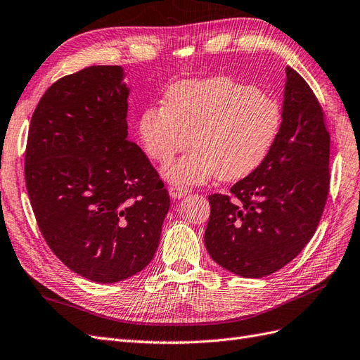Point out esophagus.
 I'll list each match as a JSON object with an SVG mask.
<instances>
[{"label":"esophagus","instance_id":"obj_1","mask_svg":"<svg viewBox=\"0 0 360 360\" xmlns=\"http://www.w3.org/2000/svg\"><path fill=\"white\" fill-rule=\"evenodd\" d=\"M188 193L186 188H181V186H171L169 188V195L172 198H181Z\"/></svg>","mask_w":360,"mask_h":360}]
</instances>
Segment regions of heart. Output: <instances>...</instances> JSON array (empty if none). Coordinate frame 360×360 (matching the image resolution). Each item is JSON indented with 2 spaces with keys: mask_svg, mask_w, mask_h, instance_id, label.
<instances>
[{
  "mask_svg": "<svg viewBox=\"0 0 360 360\" xmlns=\"http://www.w3.org/2000/svg\"><path fill=\"white\" fill-rule=\"evenodd\" d=\"M283 124L280 103L256 86L230 77L180 82L165 94L163 105L145 109L138 133L147 156L168 165L189 145L192 150L165 169L177 186L213 177L236 181L255 172L276 147Z\"/></svg>",
  "mask_w": 360,
  "mask_h": 360,
  "instance_id": "1",
  "label": "heart"
}]
</instances>
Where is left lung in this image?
Here are the masks:
<instances>
[{"label": "left lung", "instance_id": "obj_1", "mask_svg": "<svg viewBox=\"0 0 360 360\" xmlns=\"http://www.w3.org/2000/svg\"><path fill=\"white\" fill-rule=\"evenodd\" d=\"M283 124L268 159L209 195L204 244L210 257L240 277L276 273L306 247L321 219L330 188V133L310 86L286 68Z\"/></svg>", "mask_w": 360, "mask_h": 360}]
</instances>
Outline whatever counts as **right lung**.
<instances>
[{
  "label": "right lung",
  "mask_w": 360,
  "mask_h": 360,
  "mask_svg": "<svg viewBox=\"0 0 360 360\" xmlns=\"http://www.w3.org/2000/svg\"><path fill=\"white\" fill-rule=\"evenodd\" d=\"M121 66L53 83L32 116L25 184L48 247L79 276L115 283L147 266L169 209L145 153L127 141Z\"/></svg>",
  "instance_id": "1"
}]
</instances>
